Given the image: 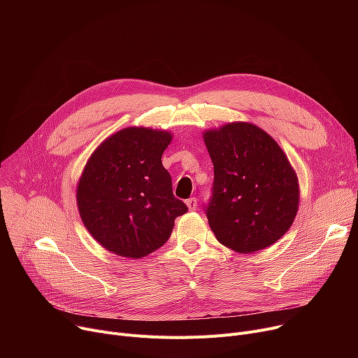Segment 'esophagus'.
<instances>
[{"label": "esophagus", "instance_id": "esophagus-1", "mask_svg": "<svg viewBox=\"0 0 358 358\" xmlns=\"http://www.w3.org/2000/svg\"><path fill=\"white\" fill-rule=\"evenodd\" d=\"M185 204H187V208H189V210H196V208H197V199L196 197H190L189 200L185 201Z\"/></svg>", "mask_w": 358, "mask_h": 358}]
</instances>
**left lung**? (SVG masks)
Listing matches in <instances>:
<instances>
[{"mask_svg":"<svg viewBox=\"0 0 358 358\" xmlns=\"http://www.w3.org/2000/svg\"><path fill=\"white\" fill-rule=\"evenodd\" d=\"M215 180L209 227L222 245L241 254L283 236L299 208V182L283 149L252 123L235 122L203 135Z\"/></svg>","mask_w":358,"mask_h":358,"instance_id":"obj_1","label":"left lung"}]
</instances>
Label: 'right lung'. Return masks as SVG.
Returning a JSON list of instances; mask_svg holds the SVG:
<instances>
[{
	"instance_id": "obj_1",
	"label": "right lung",
	"mask_w": 358,
	"mask_h": 358,
	"mask_svg": "<svg viewBox=\"0 0 358 358\" xmlns=\"http://www.w3.org/2000/svg\"><path fill=\"white\" fill-rule=\"evenodd\" d=\"M173 135L126 127L90 157L77 187V204L88 232L101 247L142 258L168 241L187 206L174 197L162 154Z\"/></svg>"
}]
</instances>
